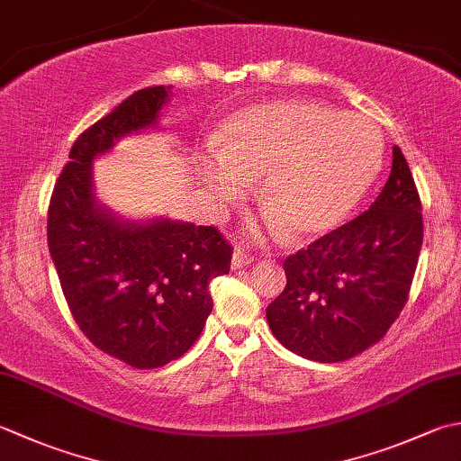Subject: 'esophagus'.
Returning <instances> with one entry per match:
<instances>
[{"label":"esophagus","mask_w":461,"mask_h":461,"mask_svg":"<svg viewBox=\"0 0 461 461\" xmlns=\"http://www.w3.org/2000/svg\"><path fill=\"white\" fill-rule=\"evenodd\" d=\"M251 261H254V259H251L249 254H246V251H241V249H236V251H233V256H231V269L248 267Z\"/></svg>","instance_id":"esophagus-1"}]
</instances>
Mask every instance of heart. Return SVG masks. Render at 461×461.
<instances>
[{
  "label": "heart",
  "mask_w": 461,
  "mask_h": 461,
  "mask_svg": "<svg viewBox=\"0 0 461 461\" xmlns=\"http://www.w3.org/2000/svg\"><path fill=\"white\" fill-rule=\"evenodd\" d=\"M374 123L313 99H276L233 113L200 177L221 202L264 176L259 202L294 240L328 236L362 203L382 166Z\"/></svg>",
  "instance_id": "1"
}]
</instances>
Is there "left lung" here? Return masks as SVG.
<instances>
[{
    "instance_id": "1",
    "label": "left lung",
    "mask_w": 461,
    "mask_h": 461,
    "mask_svg": "<svg viewBox=\"0 0 461 461\" xmlns=\"http://www.w3.org/2000/svg\"><path fill=\"white\" fill-rule=\"evenodd\" d=\"M421 240L418 189L393 146L390 177L369 210L284 261L287 284L266 310L279 344L321 364L377 344L408 302Z\"/></svg>"
}]
</instances>
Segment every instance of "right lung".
Listing matches in <instances>:
<instances>
[{
  "label": "right lung",
  "instance_id": "add662e5",
  "mask_svg": "<svg viewBox=\"0 0 461 461\" xmlns=\"http://www.w3.org/2000/svg\"><path fill=\"white\" fill-rule=\"evenodd\" d=\"M171 86L140 89L79 135L53 189L48 246L69 312L105 354L151 369L182 357L212 313L210 282L231 248L212 225L125 220L97 200L94 161L131 133L159 130Z\"/></svg>",
  "mask_w": 461,
  "mask_h": 461
}]
</instances>
